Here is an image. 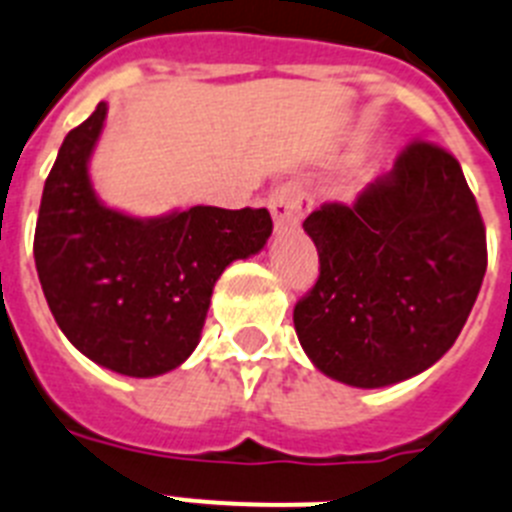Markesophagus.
<instances>
[{
    "mask_svg": "<svg viewBox=\"0 0 512 512\" xmlns=\"http://www.w3.org/2000/svg\"><path fill=\"white\" fill-rule=\"evenodd\" d=\"M268 208L273 213L275 229H288L299 226V221L311 211V198L296 185H281L268 195Z\"/></svg>",
    "mask_w": 512,
    "mask_h": 512,
    "instance_id": "1",
    "label": "esophagus"
}]
</instances>
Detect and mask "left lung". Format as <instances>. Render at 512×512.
Instances as JSON below:
<instances>
[{
  "label": "left lung",
  "mask_w": 512,
  "mask_h": 512,
  "mask_svg": "<svg viewBox=\"0 0 512 512\" xmlns=\"http://www.w3.org/2000/svg\"><path fill=\"white\" fill-rule=\"evenodd\" d=\"M304 231L319 278L293 327L324 376L379 389L441 361L487 270L482 216L453 154L412 141L353 206L324 203Z\"/></svg>",
  "instance_id": "8db88e82"
}]
</instances>
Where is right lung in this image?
<instances>
[{"instance_id":"1","label":"right lung","mask_w":512,"mask_h":512,"mask_svg":"<svg viewBox=\"0 0 512 512\" xmlns=\"http://www.w3.org/2000/svg\"><path fill=\"white\" fill-rule=\"evenodd\" d=\"M108 105L66 133L35 224V268L48 309L97 366L151 379L188 361L219 275L265 247L268 208L193 206L154 219L108 208L90 157Z\"/></svg>"}]
</instances>
